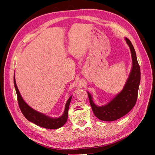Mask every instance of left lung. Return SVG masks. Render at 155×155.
<instances>
[{"instance_id": "obj_1", "label": "left lung", "mask_w": 155, "mask_h": 155, "mask_svg": "<svg viewBox=\"0 0 155 155\" xmlns=\"http://www.w3.org/2000/svg\"><path fill=\"white\" fill-rule=\"evenodd\" d=\"M125 40L130 50L133 65L122 91L109 103L102 106L96 105L92 100V96L87 92L94 114L102 121H114L124 116L133 109L137 100L140 83V68L132 43L127 37Z\"/></svg>"}]
</instances>
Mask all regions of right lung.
Returning a JSON list of instances; mask_svg holds the SVG:
<instances>
[{"label": "right lung", "mask_w": 155, "mask_h": 155, "mask_svg": "<svg viewBox=\"0 0 155 155\" xmlns=\"http://www.w3.org/2000/svg\"><path fill=\"white\" fill-rule=\"evenodd\" d=\"M13 82L17 96L18 105H19L22 113L28 120L35 124L41 127L50 129H59L63 127L65 124V123L67 122L68 119V108L72 96H70L68 99L66 103V105H65L63 114L60 117H59V118H51V117H50L43 113H41L40 112L34 110V109H32V108L28 105L25 101V100H23V98L22 97L19 91H18V87L17 86L15 78V73H14Z\"/></svg>", "instance_id": "1"}]
</instances>
